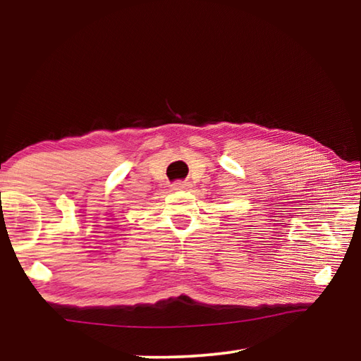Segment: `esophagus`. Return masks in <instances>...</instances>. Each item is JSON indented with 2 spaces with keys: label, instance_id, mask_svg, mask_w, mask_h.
Masks as SVG:
<instances>
[{
  "label": "esophagus",
  "instance_id": "34e87169",
  "mask_svg": "<svg viewBox=\"0 0 361 361\" xmlns=\"http://www.w3.org/2000/svg\"><path fill=\"white\" fill-rule=\"evenodd\" d=\"M189 188V183L188 181H175L172 185L173 191H185V189Z\"/></svg>",
  "mask_w": 361,
  "mask_h": 361
}]
</instances>
